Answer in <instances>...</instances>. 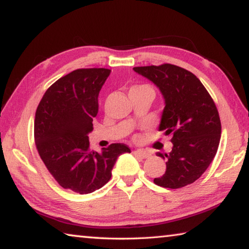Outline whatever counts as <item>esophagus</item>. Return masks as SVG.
<instances>
[{
  "label": "esophagus",
  "instance_id": "34e87169",
  "mask_svg": "<svg viewBox=\"0 0 249 249\" xmlns=\"http://www.w3.org/2000/svg\"><path fill=\"white\" fill-rule=\"evenodd\" d=\"M134 154L138 156V157H141V158H148L150 156L149 153H147V151L142 150V149H136L134 151Z\"/></svg>",
  "mask_w": 249,
  "mask_h": 249
}]
</instances>
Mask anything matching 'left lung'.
Masks as SVG:
<instances>
[{"instance_id": "1", "label": "left lung", "mask_w": 249, "mask_h": 249, "mask_svg": "<svg viewBox=\"0 0 249 249\" xmlns=\"http://www.w3.org/2000/svg\"><path fill=\"white\" fill-rule=\"evenodd\" d=\"M135 72L150 80L165 100L159 130L172 134V150L157 156L167 159L166 172L154 182L179 189L203 175L215 157L221 140V121L213 99L190 71L181 67H135Z\"/></svg>"}]
</instances>
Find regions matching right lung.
Masks as SVG:
<instances>
[{
  "label": "right lung",
  "mask_w": 249,
  "mask_h": 249,
  "mask_svg": "<svg viewBox=\"0 0 249 249\" xmlns=\"http://www.w3.org/2000/svg\"><path fill=\"white\" fill-rule=\"evenodd\" d=\"M109 73L74 70L48 88L36 109L34 135L41 160L62 188L80 195L107 183L119 156L130 153L125 144H111L102 153L89 148L99 93Z\"/></svg>",
  "instance_id": "obj_1"
}]
</instances>
